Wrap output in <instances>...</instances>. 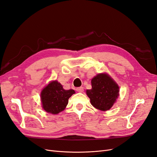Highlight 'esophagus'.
Here are the masks:
<instances>
[{"mask_svg": "<svg viewBox=\"0 0 157 157\" xmlns=\"http://www.w3.org/2000/svg\"><path fill=\"white\" fill-rule=\"evenodd\" d=\"M76 90H77V91L78 92H82L84 91V88L82 86L78 87V88H77V89H76Z\"/></svg>", "mask_w": 157, "mask_h": 157, "instance_id": "34e87169", "label": "esophagus"}]
</instances>
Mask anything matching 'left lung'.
I'll list each match as a JSON object with an SVG mask.
<instances>
[{"mask_svg":"<svg viewBox=\"0 0 157 157\" xmlns=\"http://www.w3.org/2000/svg\"><path fill=\"white\" fill-rule=\"evenodd\" d=\"M91 90H86L92 105L101 111L110 109L118 98L119 88L107 74H98L92 79Z\"/></svg>","mask_w":157,"mask_h":157,"instance_id":"left-lung-1","label":"left lung"}]
</instances>
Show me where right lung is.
<instances>
[{
    "mask_svg": "<svg viewBox=\"0 0 157 157\" xmlns=\"http://www.w3.org/2000/svg\"><path fill=\"white\" fill-rule=\"evenodd\" d=\"M75 93L73 90H64L62 85L56 80L51 82L40 94L42 107L47 113L58 114L64 110L69 98Z\"/></svg>",
    "mask_w": 157,
    "mask_h": 157,
    "instance_id": "add662e5",
    "label": "right lung"
}]
</instances>
